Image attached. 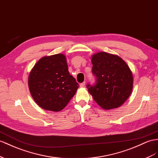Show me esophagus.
Instances as JSON below:
<instances>
[{
  "mask_svg": "<svg viewBox=\"0 0 158 158\" xmlns=\"http://www.w3.org/2000/svg\"><path fill=\"white\" fill-rule=\"evenodd\" d=\"M85 82H83L80 84V87H83L85 86Z\"/></svg>",
  "mask_w": 158,
  "mask_h": 158,
  "instance_id": "34e87169",
  "label": "esophagus"
}]
</instances>
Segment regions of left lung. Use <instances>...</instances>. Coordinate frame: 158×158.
<instances>
[{
    "instance_id": "obj_1",
    "label": "left lung",
    "mask_w": 158,
    "mask_h": 158,
    "mask_svg": "<svg viewBox=\"0 0 158 158\" xmlns=\"http://www.w3.org/2000/svg\"><path fill=\"white\" fill-rule=\"evenodd\" d=\"M95 85H87L88 91L103 110L118 108L131 95L133 87L132 71L128 64L116 55L99 52L91 56Z\"/></svg>"
}]
</instances>
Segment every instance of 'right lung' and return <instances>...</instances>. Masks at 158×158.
Masks as SVG:
<instances>
[{
  "label": "right lung",
  "mask_w": 158,
  "mask_h": 158,
  "mask_svg": "<svg viewBox=\"0 0 158 158\" xmlns=\"http://www.w3.org/2000/svg\"><path fill=\"white\" fill-rule=\"evenodd\" d=\"M28 85L39 107L55 112L67 106L79 88L68 71L66 56L61 53L40 58L29 73Z\"/></svg>",
  "instance_id": "add662e5"
}]
</instances>
